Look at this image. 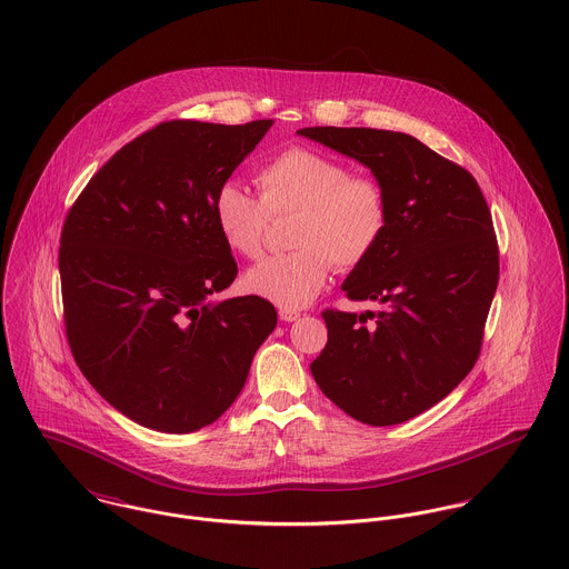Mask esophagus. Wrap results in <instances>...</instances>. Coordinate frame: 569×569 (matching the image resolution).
I'll return each instance as SVG.
<instances>
[{
    "label": "esophagus",
    "instance_id": "esophagus-1",
    "mask_svg": "<svg viewBox=\"0 0 569 569\" xmlns=\"http://www.w3.org/2000/svg\"><path fill=\"white\" fill-rule=\"evenodd\" d=\"M302 313L298 309H280V320L282 322H296Z\"/></svg>",
    "mask_w": 569,
    "mask_h": 569
}]
</instances>
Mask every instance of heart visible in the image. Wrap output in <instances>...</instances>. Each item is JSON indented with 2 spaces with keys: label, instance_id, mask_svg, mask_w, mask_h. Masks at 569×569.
Listing matches in <instances>:
<instances>
[{
  "label": "heart",
  "instance_id": "b5f03b06",
  "mask_svg": "<svg viewBox=\"0 0 569 569\" xmlns=\"http://www.w3.org/2000/svg\"><path fill=\"white\" fill-rule=\"evenodd\" d=\"M260 199L239 181H223L212 214L226 247L258 258L269 217L296 214L289 253L264 258L244 273V289L284 309L307 307L320 296L332 271L363 264L379 247L390 221L388 192L375 177L326 153L293 147L258 170Z\"/></svg>",
  "mask_w": 569,
  "mask_h": 569
}]
</instances>
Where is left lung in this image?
<instances>
[{
    "label": "left lung",
    "instance_id": "obj_1",
    "mask_svg": "<svg viewBox=\"0 0 569 569\" xmlns=\"http://www.w3.org/2000/svg\"><path fill=\"white\" fill-rule=\"evenodd\" d=\"M300 136L368 166L390 221L350 271L348 300L379 311L322 313L328 341L311 363L326 397L359 422L399 425L442 401L476 366L499 280V249L476 177L416 138L366 127Z\"/></svg>",
    "mask_w": 569,
    "mask_h": 569
}]
</instances>
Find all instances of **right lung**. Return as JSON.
Returning <instances> with one entry per match:
<instances>
[{
	"label": "right lung",
	"mask_w": 569,
	"mask_h": 569,
	"mask_svg": "<svg viewBox=\"0 0 569 569\" xmlns=\"http://www.w3.org/2000/svg\"><path fill=\"white\" fill-rule=\"evenodd\" d=\"M271 124L162 122L104 163L66 217L72 355L93 390L142 427L190 433L214 422L276 328L258 296L210 302L239 273L214 194Z\"/></svg>",
	"instance_id": "obj_1"
}]
</instances>
